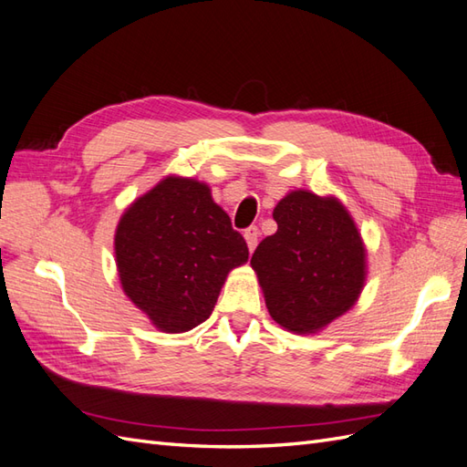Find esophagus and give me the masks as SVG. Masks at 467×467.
<instances>
[{"instance_id":"esophagus-1","label":"esophagus","mask_w":467,"mask_h":467,"mask_svg":"<svg viewBox=\"0 0 467 467\" xmlns=\"http://www.w3.org/2000/svg\"><path fill=\"white\" fill-rule=\"evenodd\" d=\"M244 237H245V242H247L249 252H254L255 245H257V237H259V230H257V227H255V225H249L247 230L244 232Z\"/></svg>"}]
</instances>
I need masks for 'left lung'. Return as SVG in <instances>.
Returning <instances> with one entry per match:
<instances>
[{
	"mask_svg": "<svg viewBox=\"0 0 467 467\" xmlns=\"http://www.w3.org/2000/svg\"><path fill=\"white\" fill-rule=\"evenodd\" d=\"M277 232L252 255L267 311L295 335L345 315L367 281V247L343 202L293 190L273 210Z\"/></svg>",
	"mask_w": 467,
	"mask_h": 467,
	"instance_id": "obj_1",
	"label": "left lung"
}]
</instances>
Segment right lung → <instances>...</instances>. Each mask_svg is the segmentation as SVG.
Returning a JSON list of instances; mask_svg holds the SVG:
<instances>
[{"label": "right lung", "instance_id": "right-lung-1", "mask_svg": "<svg viewBox=\"0 0 467 467\" xmlns=\"http://www.w3.org/2000/svg\"><path fill=\"white\" fill-rule=\"evenodd\" d=\"M115 257L122 291L162 333L208 319L247 244L206 182L170 174L120 215Z\"/></svg>", "mask_w": 467, "mask_h": 467}]
</instances>
